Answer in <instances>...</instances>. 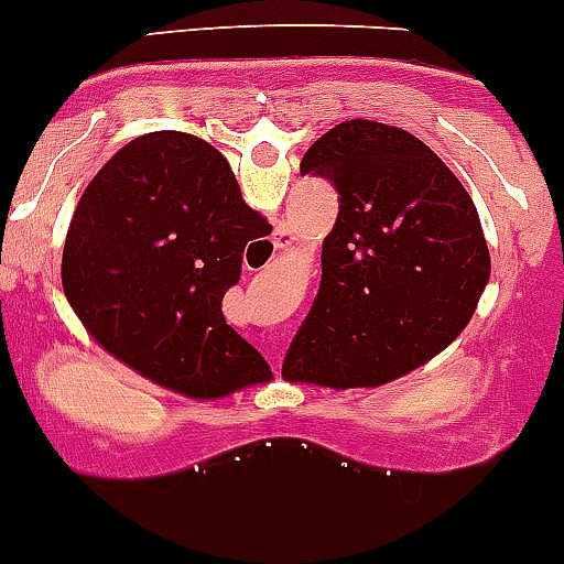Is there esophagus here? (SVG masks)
<instances>
[{
	"label": "esophagus",
	"instance_id": "1",
	"mask_svg": "<svg viewBox=\"0 0 564 564\" xmlns=\"http://www.w3.org/2000/svg\"><path fill=\"white\" fill-rule=\"evenodd\" d=\"M289 242H292V234H289V228H278V231H275V248H286Z\"/></svg>",
	"mask_w": 564,
	"mask_h": 564
}]
</instances>
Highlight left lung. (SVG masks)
I'll return each mask as SVG.
<instances>
[{
	"instance_id": "left-lung-1",
	"label": "left lung",
	"mask_w": 564,
	"mask_h": 564,
	"mask_svg": "<svg viewBox=\"0 0 564 564\" xmlns=\"http://www.w3.org/2000/svg\"><path fill=\"white\" fill-rule=\"evenodd\" d=\"M300 173L336 187L338 217L283 375L380 386L455 341L490 275L477 206L455 173L419 137L375 120L333 126Z\"/></svg>"
}]
</instances>
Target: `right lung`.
Listing matches in <instances>:
<instances>
[{"label":"right lung","instance_id":"right-lung-1","mask_svg":"<svg viewBox=\"0 0 564 564\" xmlns=\"http://www.w3.org/2000/svg\"><path fill=\"white\" fill-rule=\"evenodd\" d=\"M270 231L226 156L184 131H151L87 184L63 248V289L96 341L198 399L270 380L223 316L250 239Z\"/></svg>","mask_w":564,"mask_h":564}]
</instances>
